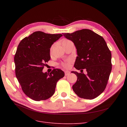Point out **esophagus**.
<instances>
[{
	"instance_id": "34e87169",
	"label": "esophagus",
	"mask_w": 127,
	"mask_h": 127,
	"mask_svg": "<svg viewBox=\"0 0 127 127\" xmlns=\"http://www.w3.org/2000/svg\"><path fill=\"white\" fill-rule=\"evenodd\" d=\"M65 76H68L69 75L70 72L69 71H65Z\"/></svg>"
}]
</instances>
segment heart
Segmentation results:
<instances>
[{"instance_id": "heart-1", "label": "heart", "mask_w": 127, "mask_h": 127, "mask_svg": "<svg viewBox=\"0 0 127 127\" xmlns=\"http://www.w3.org/2000/svg\"><path fill=\"white\" fill-rule=\"evenodd\" d=\"M69 41H69V40H68L67 39H63L62 41V45H63L64 43L68 42ZM52 48H53V46H52L51 47V48H50V52L52 51ZM70 63H71V60H66V61H65V62L61 63V65L64 68H69L70 67Z\"/></svg>"}]
</instances>
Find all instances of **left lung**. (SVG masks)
I'll return each mask as SVG.
<instances>
[{
  "mask_svg": "<svg viewBox=\"0 0 127 127\" xmlns=\"http://www.w3.org/2000/svg\"><path fill=\"white\" fill-rule=\"evenodd\" d=\"M63 35L74 43L78 56L74 67L81 72L72 90L81 98L93 99L104 91L112 70L111 52L104 38L91 30L84 29ZM85 69L87 74L83 72Z\"/></svg>",
  "mask_w": 127,
  "mask_h": 127,
  "instance_id": "left-lung-1",
  "label": "left lung"
}]
</instances>
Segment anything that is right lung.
Instances as JSON below:
<instances>
[{
    "label": "right lung",
    "instance_id": "right-lung-1",
    "mask_svg": "<svg viewBox=\"0 0 127 127\" xmlns=\"http://www.w3.org/2000/svg\"><path fill=\"white\" fill-rule=\"evenodd\" d=\"M62 36L35 31L23 38L17 47L14 56L16 77L23 92L34 100L51 97L57 82L64 76L60 69H53L49 74L42 71L50 60L51 45Z\"/></svg>",
    "mask_w": 127,
    "mask_h": 127
}]
</instances>
